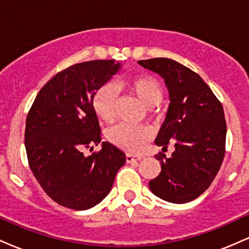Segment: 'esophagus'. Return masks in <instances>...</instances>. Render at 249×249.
<instances>
[{"mask_svg":"<svg viewBox=\"0 0 249 249\" xmlns=\"http://www.w3.org/2000/svg\"><path fill=\"white\" fill-rule=\"evenodd\" d=\"M142 159V157H133L131 154H126V161L127 162H134V161H139Z\"/></svg>","mask_w":249,"mask_h":249,"instance_id":"esophagus-1","label":"esophagus"}]
</instances>
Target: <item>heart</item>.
<instances>
[{
  "mask_svg": "<svg viewBox=\"0 0 249 249\" xmlns=\"http://www.w3.org/2000/svg\"><path fill=\"white\" fill-rule=\"evenodd\" d=\"M126 87L132 95L146 108H152L161 101L162 90L159 82L152 76H137L127 82ZM118 90L113 84H105L99 88L93 97L92 105L97 116L102 121H115ZM152 136L151 128L146 126L117 125L107 133L108 141L126 152H138Z\"/></svg>",
  "mask_w": 249,
  "mask_h": 249,
  "instance_id": "b5f03b06",
  "label": "heart"
}]
</instances>
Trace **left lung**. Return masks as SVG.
I'll use <instances>...</instances> for the list:
<instances>
[{
  "mask_svg": "<svg viewBox=\"0 0 249 249\" xmlns=\"http://www.w3.org/2000/svg\"><path fill=\"white\" fill-rule=\"evenodd\" d=\"M138 64L164 79L170 105L154 142L166 148L171 142L176 148L170 158L157 154L161 172L148 187L165 201H192L210 187L224 160V108L201 77L180 63L151 58Z\"/></svg>",
  "mask_w": 249,
  "mask_h": 249,
  "instance_id": "obj_1",
  "label": "left lung"
}]
</instances>
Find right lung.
Here are the masks:
<instances>
[{
	"label": "right lung",
	"instance_id": "add662e5",
	"mask_svg": "<svg viewBox=\"0 0 249 249\" xmlns=\"http://www.w3.org/2000/svg\"><path fill=\"white\" fill-rule=\"evenodd\" d=\"M122 69L115 59L78 63L58 72L36 96L25 123L28 161L44 192L61 206L84 211L111 191L126 161L123 151L101 142L92 101L99 88ZM102 144L99 153L84 148Z\"/></svg>",
	"mask_w": 249,
	"mask_h": 249
}]
</instances>
